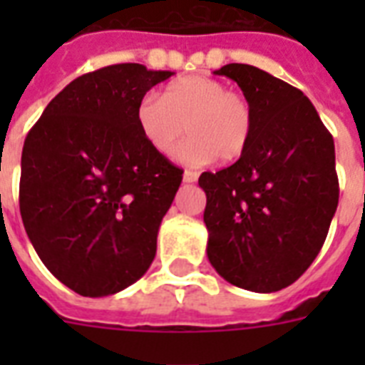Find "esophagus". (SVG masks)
<instances>
[{
	"label": "esophagus",
	"mask_w": 365,
	"mask_h": 365,
	"mask_svg": "<svg viewBox=\"0 0 365 365\" xmlns=\"http://www.w3.org/2000/svg\"><path fill=\"white\" fill-rule=\"evenodd\" d=\"M197 178H199V174L195 170H185L183 172V182L185 183H193L197 182Z\"/></svg>",
	"instance_id": "34e87169"
}]
</instances>
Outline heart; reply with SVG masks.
I'll return each mask as SVG.
<instances>
[{"mask_svg":"<svg viewBox=\"0 0 365 365\" xmlns=\"http://www.w3.org/2000/svg\"><path fill=\"white\" fill-rule=\"evenodd\" d=\"M136 123L157 153L172 155L185 136L180 151L189 165H206L216 157L223 163L240 159L254 134V110L246 96L229 91L220 79L185 76L172 81L163 93L145 94L136 108Z\"/></svg>","mask_w":365,"mask_h":365,"instance_id":"heart-1","label":"heart"}]
</instances>
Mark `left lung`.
<instances>
[{"instance_id": "8db88e82", "label": "left lung", "mask_w": 365, "mask_h": 365, "mask_svg": "<svg viewBox=\"0 0 365 365\" xmlns=\"http://www.w3.org/2000/svg\"><path fill=\"white\" fill-rule=\"evenodd\" d=\"M237 81L254 134L235 165L202 172L208 259L227 282L271 294L311 267L339 202L334 138L299 88L248 64L214 71Z\"/></svg>"}]
</instances>
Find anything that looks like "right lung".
I'll list each match as a JSON object with an SVG mask.
<instances>
[{"instance_id": "add662e5", "label": "right lung", "mask_w": 365, "mask_h": 365, "mask_svg": "<svg viewBox=\"0 0 365 365\" xmlns=\"http://www.w3.org/2000/svg\"><path fill=\"white\" fill-rule=\"evenodd\" d=\"M170 76L142 64L85 73L26 136L20 216L45 267L76 294H117L153 261L183 170L149 145L136 108Z\"/></svg>"}]
</instances>
